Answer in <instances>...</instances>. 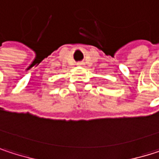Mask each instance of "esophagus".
Returning a JSON list of instances; mask_svg holds the SVG:
<instances>
[{"mask_svg": "<svg viewBox=\"0 0 159 159\" xmlns=\"http://www.w3.org/2000/svg\"><path fill=\"white\" fill-rule=\"evenodd\" d=\"M77 65H79V66H83V65H84V63H83L82 61H79V62H77Z\"/></svg>", "mask_w": 159, "mask_h": 159, "instance_id": "1", "label": "esophagus"}]
</instances>
